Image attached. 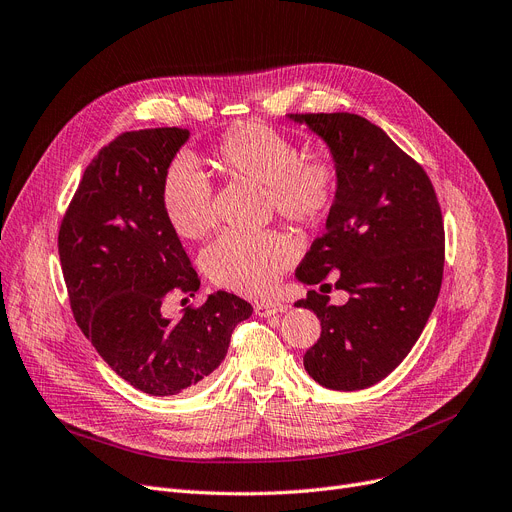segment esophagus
Wrapping results in <instances>:
<instances>
[{
	"label": "esophagus",
	"mask_w": 512,
	"mask_h": 512,
	"mask_svg": "<svg viewBox=\"0 0 512 512\" xmlns=\"http://www.w3.org/2000/svg\"><path fill=\"white\" fill-rule=\"evenodd\" d=\"M254 310H256L258 316H273V314L287 312V304H283V302H256Z\"/></svg>",
	"instance_id": "34e87169"
}]
</instances>
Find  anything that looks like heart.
Returning a JSON list of instances; mask_svg holds the SVG:
<instances>
[{
	"instance_id": "b5f03b06",
	"label": "heart",
	"mask_w": 512,
	"mask_h": 512,
	"mask_svg": "<svg viewBox=\"0 0 512 512\" xmlns=\"http://www.w3.org/2000/svg\"><path fill=\"white\" fill-rule=\"evenodd\" d=\"M212 158L223 173L266 185L271 206L294 225L323 223L335 204V162L325 156L302 158L300 145L273 127L248 123L229 129L214 145ZM160 200L168 225L185 239H202L216 225L210 183L187 156L168 166ZM294 258V243L277 231H229L206 248L204 266L216 285L264 296Z\"/></svg>"
}]
</instances>
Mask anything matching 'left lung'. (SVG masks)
Listing matches in <instances>:
<instances>
[{
  "mask_svg": "<svg viewBox=\"0 0 512 512\" xmlns=\"http://www.w3.org/2000/svg\"><path fill=\"white\" fill-rule=\"evenodd\" d=\"M331 150L339 173L325 233L312 241L298 281L323 283L296 306L321 321V337L304 369L329 389L354 392L379 383L417 344L440 296L444 221L435 189L419 162L371 120L350 112L289 114ZM351 294L328 304L326 275Z\"/></svg>",
  "mask_w": 512,
  "mask_h": 512,
  "instance_id": "obj_1",
  "label": "left lung"
}]
</instances>
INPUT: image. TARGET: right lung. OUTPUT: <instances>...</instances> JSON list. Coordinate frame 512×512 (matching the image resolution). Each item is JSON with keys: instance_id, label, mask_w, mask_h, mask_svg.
Instances as JSON below:
<instances>
[{"instance_id": "1", "label": "right lung", "mask_w": 512, "mask_h": 512, "mask_svg": "<svg viewBox=\"0 0 512 512\" xmlns=\"http://www.w3.org/2000/svg\"><path fill=\"white\" fill-rule=\"evenodd\" d=\"M187 129L127 131L85 168L58 233L60 264L75 321L108 364L150 396L200 387L225 360L231 333L252 306L216 291L179 321L168 298H193L200 279L173 227L160 189Z\"/></svg>"}]
</instances>
